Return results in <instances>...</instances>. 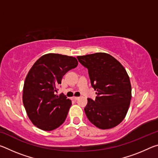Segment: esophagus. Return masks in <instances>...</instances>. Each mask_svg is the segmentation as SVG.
Returning <instances> with one entry per match:
<instances>
[{
    "label": "esophagus",
    "instance_id": "obj_1",
    "mask_svg": "<svg viewBox=\"0 0 158 158\" xmlns=\"http://www.w3.org/2000/svg\"><path fill=\"white\" fill-rule=\"evenodd\" d=\"M72 98H73L74 100H78V99H79V97H76V96H73V97Z\"/></svg>",
    "mask_w": 158,
    "mask_h": 158
}]
</instances>
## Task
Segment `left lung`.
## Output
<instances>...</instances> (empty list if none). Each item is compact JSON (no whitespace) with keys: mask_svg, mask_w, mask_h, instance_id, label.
<instances>
[{"mask_svg":"<svg viewBox=\"0 0 158 158\" xmlns=\"http://www.w3.org/2000/svg\"><path fill=\"white\" fill-rule=\"evenodd\" d=\"M89 70L92 87L98 95L88 99L84 109L89 121L102 130L121 123L129 109L132 87L124 67L109 53H95L77 56Z\"/></svg>","mask_w":158,"mask_h":158,"instance_id":"1","label":"left lung"}]
</instances>
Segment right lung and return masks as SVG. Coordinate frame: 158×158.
Wrapping results in <instances>:
<instances>
[{
	"mask_svg": "<svg viewBox=\"0 0 158 158\" xmlns=\"http://www.w3.org/2000/svg\"><path fill=\"white\" fill-rule=\"evenodd\" d=\"M77 65L74 57L47 53L29 70L23 84V103L29 119L39 129L52 131L65 121L72 102L56 93L63 77Z\"/></svg>",
	"mask_w": 158,
	"mask_h": 158,
	"instance_id": "right-lung-1",
	"label": "right lung"
}]
</instances>
